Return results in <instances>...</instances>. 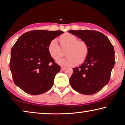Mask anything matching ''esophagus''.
Wrapping results in <instances>:
<instances>
[{"instance_id":"esophagus-1","label":"esophagus","mask_w":125,"mask_h":125,"mask_svg":"<svg viewBox=\"0 0 125 125\" xmlns=\"http://www.w3.org/2000/svg\"><path fill=\"white\" fill-rule=\"evenodd\" d=\"M65 69H66V67H64V66H61V70H62V71H64Z\"/></svg>"}]
</instances>
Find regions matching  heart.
Returning a JSON list of instances; mask_svg holds the SVG:
<instances>
[{
	"label": "heart",
	"mask_w": 125,
	"mask_h": 125,
	"mask_svg": "<svg viewBox=\"0 0 125 125\" xmlns=\"http://www.w3.org/2000/svg\"><path fill=\"white\" fill-rule=\"evenodd\" d=\"M75 35L66 33L59 38L60 45L62 48L67 47L65 50L66 56L57 60L58 64L64 66H72L84 62L88 54L89 48L86 42L77 40ZM49 55L54 60L62 56V52L56 39H52L48 45Z\"/></svg>",
	"instance_id": "obj_1"
}]
</instances>
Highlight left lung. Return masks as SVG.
<instances>
[{
    "mask_svg": "<svg viewBox=\"0 0 125 125\" xmlns=\"http://www.w3.org/2000/svg\"><path fill=\"white\" fill-rule=\"evenodd\" d=\"M86 42L88 54L83 63L73 69L69 79L74 90L91 95L100 91L108 83L115 65V51L108 37L102 33L91 30L68 31Z\"/></svg>",
    "mask_w": 125,
    "mask_h": 125,
    "instance_id": "left-lung-1",
    "label": "left lung"
}]
</instances>
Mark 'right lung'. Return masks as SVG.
Wrapping results in <instances>:
<instances>
[{"mask_svg":"<svg viewBox=\"0 0 125 125\" xmlns=\"http://www.w3.org/2000/svg\"><path fill=\"white\" fill-rule=\"evenodd\" d=\"M61 31L34 30L22 34L11 50L10 69L15 84L27 94H41L52 88L60 66L48 45Z\"/></svg>","mask_w":125,"mask_h":125,"instance_id":"obj_1","label":"right lung"}]
</instances>
